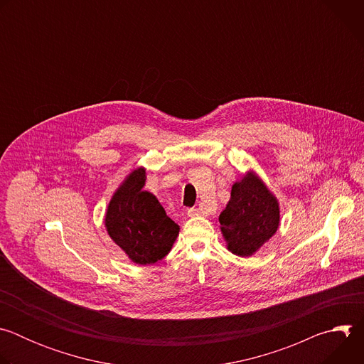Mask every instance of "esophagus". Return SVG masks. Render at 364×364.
Listing matches in <instances>:
<instances>
[{
	"mask_svg": "<svg viewBox=\"0 0 364 364\" xmlns=\"http://www.w3.org/2000/svg\"><path fill=\"white\" fill-rule=\"evenodd\" d=\"M187 215H188L190 218H194V216L201 215V210H200V209H196V207H191V209L187 210Z\"/></svg>",
	"mask_w": 364,
	"mask_h": 364,
	"instance_id": "obj_1",
	"label": "esophagus"
}]
</instances>
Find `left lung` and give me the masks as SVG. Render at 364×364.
Wrapping results in <instances>:
<instances>
[{"label": "left lung", "instance_id": "1", "mask_svg": "<svg viewBox=\"0 0 364 364\" xmlns=\"http://www.w3.org/2000/svg\"><path fill=\"white\" fill-rule=\"evenodd\" d=\"M219 222L229 250L237 256H250L277 232L279 207L265 184L249 174L233 184Z\"/></svg>", "mask_w": 364, "mask_h": 364}]
</instances>
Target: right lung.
I'll return each mask as SVG.
<instances>
[{"label":"right lung","instance_id":"add662e5","mask_svg":"<svg viewBox=\"0 0 364 364\" xmlns=\"http://www.w3.org/2000/svg\"><path fill=\"white\" fill-rule=\"evenodd\" d=\"M145 170H135L112 197L105 225L109 236L135 264L161 261L178 235L176 225L148 191H144Z\"/></svg>","mask_w":364,"mask_h":364}]
</instances>
